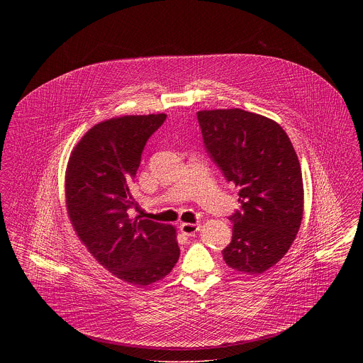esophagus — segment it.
I'll return each mask as SVG.
<instances>
[{"label": "esophagus", "mask_w": 363, "mask_h": 363, "mask_svg": "<svg viewBox=\"0 0 363 363\" xmlns=\"http://www.w3.org/2000/svg\"><path fill=\"white\" fill-rule=\"evenodd\" d=\"M180 230H182V233H184L187 236H194L200 230V225L199 223H189V222H186V223L180 225Z\"/></svg>", "instance_id": "1"}]
</instances>
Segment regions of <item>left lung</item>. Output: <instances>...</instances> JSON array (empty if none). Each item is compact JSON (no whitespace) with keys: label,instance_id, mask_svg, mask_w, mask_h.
Returning a JSON list of instances; mask_svg holds the SVG:
<instances>
[{"label":"left lung","instance_id":"1","mask_svg":"<svg viewBox=\"0 0 363 363\" xmlns=\"http://www.w3.org/2000/svg\"><path fill=\"white\" fill-rule=\"evenodd\" d=\"M204 144L228 182L239 187L240 211L225 262L259 275L292 246L303 218V180L298 155L274 120L242 108L197 113Z\"/></svg>","mask_w":363,"mask_h":363}]
</instances>
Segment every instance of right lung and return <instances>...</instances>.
Here are the masks:
<instances>
[{"label":"right lung","instance_id":"obj_1","mask_svg":"<svg viewBox=\"0 0 363 363\" xmlns=\"http://www.w3.org/2000/svg\"><path fill=\"white\" fill-rule=\"evenodd\" d=\"M164 113L121 116L98 123L74 147L65 172L71 225L94 259L118 279L144 288L163 279L180 249L176 228L131 219L134 180L148 138Z\"/></svg>","mask_w":363,"mask_h":363}]
</instances>
